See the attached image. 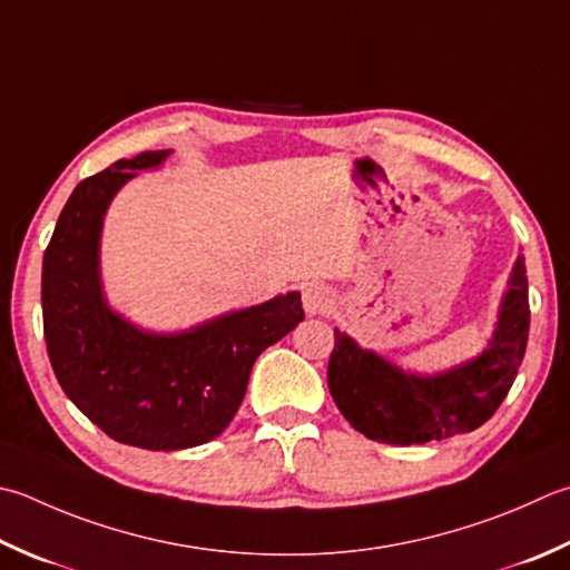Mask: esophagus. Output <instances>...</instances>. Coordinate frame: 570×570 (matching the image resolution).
<instances>
[{
  "label": "esophagus",
  "instance_id": "34e87169",
  "mask_svg": "<svg viewBox=\"0 0 570 570\" xmlns=\"http://www.w3.org/2000/svg\"><path fill=\"white\" fill-rule=\"evenodd\" d=\"M304 308L308 316H316V314H328L331 311V292L323 284H308L304 288Z\"/></svg>",
  "mask_w": 570,
  "mask_h": 570
}]
</instances>
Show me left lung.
<instances>
[{
	"label": "left lung",
	"instance_id": "obj_1",
	"mask_svg": "<svg viewBox=\"0 0 570 570\" xmlns=\"http://www.w3.org/2000/svg\"><path fill=\"white\" fill-rule=\"evenodd\" d=\"M529 282L523 256L509 278L489 348L466 365L434 377L407 375L363 351L336 328L328 390L338 410L367 440L425 444L482 428L517 381L529 341Z\"/></svg>",
	"mask_w": 570,
	"mask_h": 570
}]
</instances>
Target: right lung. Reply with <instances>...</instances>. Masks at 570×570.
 I'll return each mask as SVG.
<instances>
[{"instance_id":"1","label":"right lung","mask_w":570,"mask_h":570,"mask_svg":"<svg viewBox=\"0 0 570 570\" xmlns=\"http://www.w3.org/2000/svg\"><path fill=\"white\" fill-rule=\"evenodd\" d=\"M170 150H148L86 177L63 205L43 252V338L56 381L71 403L116 442L187 450L227 430L259 353L304 321L296 292L155 336L116 316L100 294L98 239L108 203Z\"/></svg>"}]
</instances>
